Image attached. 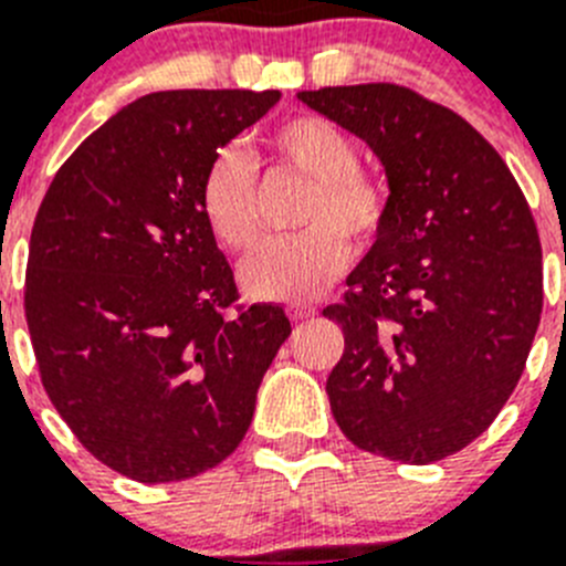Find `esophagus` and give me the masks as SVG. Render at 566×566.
<instances>
[{
    "label": "esophagus",
    "mask_w": 566,
    "mask_h": 566,
    "mask_svg": "<svg viewBox=\"0 0 566 566\" xmlns=\"http://www.w3.org/2000/svg\"><path fill=\"white\" fill-rule=\"evenodd\" d=\"M317 314V306L314 303H306V300H294V303H289V317L292 319H308Z\"/></svg>",
    "instance_id": "esophagus-1"
}]
</instances>
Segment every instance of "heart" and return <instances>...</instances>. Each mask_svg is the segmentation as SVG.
I'll use <instances>...</instances> for the list:
<instances>
[{"label":"heart","mask_w":566,"mask_h":566,"mask_svg":"<svg viewBox=\"0 0 566 566\" xmlns=\"http://www.w3.org/2000/svg\"><path fill=\"white\" fill-rule=\"evenodd\" d=\"M277 169L312 184L303 227L308 232L260 243L240 266V283L258 300H306L348 266L352 243L371 240L385 221L388 198L377 178L359 169L352 135L317 115H300L269 135ZM201 212L209 232L229 252H243L258 238V169L243 149L214 155L201 181Z\"/></svg>","instance_id":"heart-1"}]
</instances>
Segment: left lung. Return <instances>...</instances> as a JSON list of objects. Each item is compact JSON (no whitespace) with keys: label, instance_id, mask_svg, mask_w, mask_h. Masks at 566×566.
I'll return each instance as SVG.
<instances>
[{"label":"left lung","instance_id":"8db88e82","mask_svg":"<svg viewBox=\"0 0 566 566\" xmlns=\"http://www.w3.org/2000/svg\"><path fill=\"white\" fill-rule=\"evenodd\" d=\"M379 158L388 209L323 308L345 334L326 391L357 448L405 464L462 451L502 411L542 319V243L502 155L397 84L303 90Z\"/></svg>","mask_w":566,"mask_h":566}]
</instances>
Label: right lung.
Segmentation results:
<instances>
[{"instance_id":"1","label":"right lung","mask_w":566,"mask_h":566,"mask_svg":"<svg viewBox=\"0 0 566 566\" xmlns=\"http://www.w3.org/2000/svg\"><path fill=\"white\" fill-rule=\"evenodd\" d=\"M280 90H167L122 107L56 172L30 234L24 314L50 402L98 462L184 482L247 437L283 306L229 314L201 212L214 155Z\"/></svg>"}]
</instances>
